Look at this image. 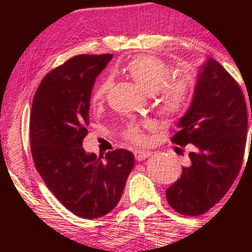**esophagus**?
<instances>
[{
	"label": "esophagus",
	"instance_id": "esophagus-1",
	"mask_svg": "<svg viewBox=\"0 0 252 252\" xmlns=\"http://www.w3.org/2000/svg\"><path fill=\"white\" fill-rule=\"evenodd\" d=\"M150 154H152V153L147 152V150H143V149H136V150H134V156H135V158L137 161L146 160L147 158H149Z\"/></svg>",
	"mask_w": 252,
	"mask_h": 252
}]
</instances>
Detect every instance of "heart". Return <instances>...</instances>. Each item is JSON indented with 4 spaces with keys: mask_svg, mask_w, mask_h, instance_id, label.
Listing matches in <instances>:
<instances>
[{
    "mask_svg": "<svg viewBox=\"0 0 252 252\" xmlns=\"http://www.w3.org/2000/svg\"><path fill=\"white\" fill-rule=\"evenodd\" d=\"M123 72L146 94L156 92V102L163 116L179 117L189 108L194 79L187 71H179L172 75L173 67L166 60L150 54H141L124 63ZM110 85L111 80L104 78L94 89L92 100L94 103L100 102ZM143 126H148L146 123L130 124L124 132L126 140L136 143L143 142Z\"/></svg>",
    "mask_w": 252,
    "mask_h": 252,
    "instance_id": "heart-1",
    "label": "heart"
}]
</instances>
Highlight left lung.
<instances>
[{"label":"left lung","mask_w":252,"mask_h":252,"mask_svg":"<svg viewBox=\"0 0 252 252\" xmlns=\"http://www.w3.org/2000/svg\"><path fill=\"white\" fill-rule=\"evenodd\" d=\"M247 132L248 109L241 86L210 58L198 74L189 111L172 137L180 147L194 146L189 154L190 166L182 167L180 179L166 190L176 212L204 215L226 194L241 170Z\"/></svg>","instance_id":"obj_1"}]
</instances>
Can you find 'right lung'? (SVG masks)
<instances>
[{
    "mask_svg": "<svg viewBox=\"0 0 252 252\" xmlns=\"http://www.w3.org/2000/svg\"><path fill=\"white\" fill-rule=\"evenodd\" d=\"M112 54H79L46 74L31 112V150L48 189L68 211L85 219L108 215L123 194L134 155L116 149L97 158L83 149L90 97Z\"/></svg>",
    "mask_w": 252,
    "mask_h": 252,
    "instance_id": "right-lung-1",
    "label": "right lung"
}]
</instances>
